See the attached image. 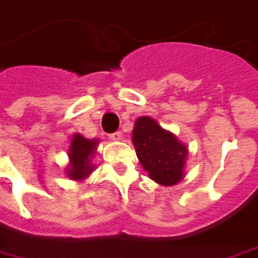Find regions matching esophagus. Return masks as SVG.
<instances>
[{
  "instance_id": "34e87169",
  "label": "esophagus",
  "mask_w": 258,
  "mask_h": 258,
  "mask_svg": "<svg viewBox=\"0 0 258 258\" xmlns=\"http://www.w3.org/2000/svg\"><path fill=\"white\" fill-rule=\"evenodd\" d=\"M110 140H113V141H120V140H122V133L121 131H115L113 134H110Z\"/></svg>"
}]
</instances>
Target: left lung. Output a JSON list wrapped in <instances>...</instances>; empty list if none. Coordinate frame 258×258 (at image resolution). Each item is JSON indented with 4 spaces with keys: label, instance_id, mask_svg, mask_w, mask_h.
<instances>
[{
    "label": "left lung",
    "instance_id": "left-lung-1",
    "mask_svg": "<svg viewBox=\"0 0 258 258\" xmlns=\"http://www.w3.org/2000/svg\"><path fill=\"white\" fill-rule=\"evenodd\" d=\"M137 157L148 176L159 185L172 186L183 179L188 147L148 115L138 117L133 128Z\"/></svg>",
    "mask_w": 258,
    "mask_h": 258
}]
</instances>
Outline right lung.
<instances>
[{"label": "right lung", "mask_w": 258, "mask_h": 258, "mask_svg": "<svg viewBox=\"0 0 258 258\" xmlns=\"http://www.w3.org/2000/svg\"><path fill=\"white\" fill-rule=\"evenodd\" d=\"M99 138H85L82 134H73L70 140L68 157L69 164L66 165L64 171L68 178L72 180L83 182L87 179L92 172L96 169V164H93V158L97 151Z\"/></svg>", "instance_id": "1"}]
</instances>
